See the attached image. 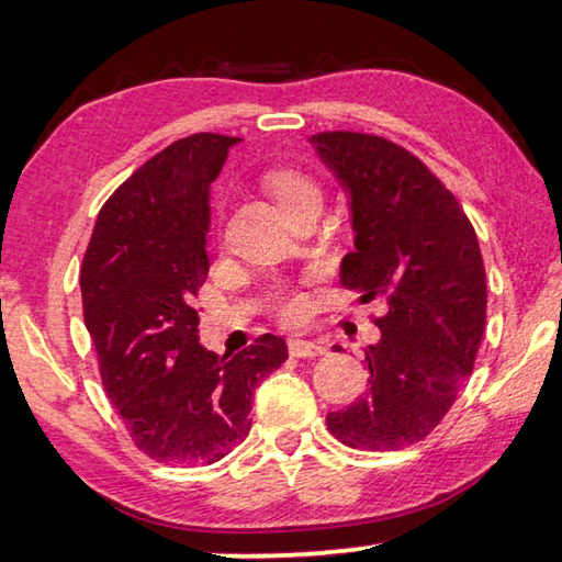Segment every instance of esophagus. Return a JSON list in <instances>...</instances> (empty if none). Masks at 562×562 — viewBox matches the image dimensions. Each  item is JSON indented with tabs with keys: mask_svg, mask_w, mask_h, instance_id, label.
Segmentation results:
<instances>
[{
	"mask_svg": "<svg viewBox=\"0 0 562 562\" xmlns=\"http://www.w3.org/2000/svg\"><path fill=\"white\" fill-rule=\"evenodd\" d=\"M288 349L292 357H319L325 355V347L319 345V341H312V339H300V337H292L288 339Z\"/></svg>",
	"mask_w": 562,
	"mask_h": 562,
	"instance_id": "1",
	"label": "esophagus"
}]
</instances>
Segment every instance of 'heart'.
I'll use <instances>...</instances> for the list:
<instances>
[{"mask_svg": "<svg viewBox=\"0 0 562 562\" xmlns=\"http://www.w3.org/2000/svg\"><path fill=\"white\" fill-rule=\"evenodd\" d=\"M262 186L274 195V201L282 205V211H290L292 205L307 201V198H319L315 180L304 176L297 168L278 166V168L265 170ZM302 312H304L302 297H284L280 302V315L284 319H300Z\"/></svg>", "mask_w": 562, "mask_h": 562, "instance_id": "obj_1", "label": "heart"}]
</instances>
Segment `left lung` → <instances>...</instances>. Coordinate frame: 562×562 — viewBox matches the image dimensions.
<instances>
[{"label": "left lung", "mask_w": 562, "mask_h": 562, "mask_svg": "<svg viewBox=\"0 0 562 562\" xmlns=\"http://www.w3.org/2000/svg\"><path fill=\"white\" fill-rule=\"evenodd\" d=\"M312 144L351 195L341 288L386 304L364 355L367 394L327 429L351 449H404L441 424L473 372L488 300L479 237L451 190L394 140L325 131Z\"/></svg>", "instance_id": "1"}]
</instances>
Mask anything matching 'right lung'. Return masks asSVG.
I'll return each instance as SVG.
<instances>
[{
  "label": "right lung",
  "mask_w": 562,
  "mask_h": 562,
  "mask_svg": "<svg viewBox=\"0 0 562 562\" xmlns=\"http://www.w3.org/2000/svg\"><path fill=\"white\" fill-rule=\"evenodd\" d=\"M240 138L193 133L146 160L99 211L79 282L101 384L158 463H215L250 431L252 392L288 359L278 335L217 357L198 337L207 193Z\"/></svg>",
  "instance_id": "right-lung-1"
}]
</instances>
